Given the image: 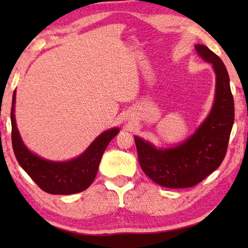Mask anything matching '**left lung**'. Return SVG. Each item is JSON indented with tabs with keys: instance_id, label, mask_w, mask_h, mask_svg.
<instances>
[{
	"instance_id": "1",
	"label": "left lung",
	"mask_w": 248,
	"mask_h": 248,
	"mask_svg": "<svg viewBox=\"0 0 248 248\" xmlns=\"http://www.w3.org/2000/svg\"><path fill=\"white\" fill-rule=\"evenodd\" d=\"M199 56L212 63L217 74L216 99L208 118L182 144L166 150L134 137L141 169L149 178L166 188L195 186L221 165L234 123V100L228 71L221 59L203 45Z\"/></svg>"
}]
</instances>
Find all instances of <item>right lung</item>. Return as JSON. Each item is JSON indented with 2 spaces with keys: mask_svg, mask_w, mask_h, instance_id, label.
Here are the masks:
<instances>
[{
  "mask_svg": "<svg viewBox=\"0 0 248 248\" xmlns=\"http://www.w3.org/2000/svg\"><path fill=\"white\" fill-rule=\"evenodd\" d=\"M16 92L13 94L11 110L12 144L19 165L31 176L40 189L52 195H71L85 190L94 182L104 151L119 132L114 128L103 132L89 149L78 157L68 162H50L37 156L24 145L16 127L14 104Z\"/></svg>",
  "mask_w": 248,
  "mask_h": 248,
  "instance_id": "1",
  "label": "right lung"
}]
</instances>
